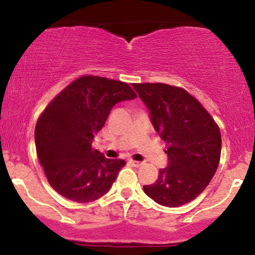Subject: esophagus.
Masks as SVG:
<instances>
[{
  "instance_id": "obj_1",
  "label": "esophagus",
  "mask_w": 255,
  "mask_h": 255,
  "mask_svg": "<svg viewBox=\"0 0 255 255\" xmlns=\"http://www.w3.org/2000/svg\"><path fill=\"white\" fill-rule=\"evenodd\" d=\"M128 163H129L130 165L135 166V168H139V166L142 165L141 162H136V160H129V162H128Z\"/></svg>"
}]
</instances>
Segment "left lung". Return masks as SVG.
Here are the masks:
<instances>
[{"instance_id": "1", "label": "left lung", "mask_w": 255, "mask_h": 255, "mask_svg": "<svg viewBox=\"0 0 255 255\" xmlns=\"http://www.w3.org/2000/svg\"><path fill=\"white\" fill-rule=\"evenodd\" d=\"M150 113L151 122L169 145L168 166L144 192L157 204L178 207L209 186L221 158L217 124L187 91L166 84H133Z\"/></svg>"}]
</instances>
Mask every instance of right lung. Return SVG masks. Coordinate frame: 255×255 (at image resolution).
<instances>
[{"instance_id": "right-lung-1", "label": "right lung", "mask_w": 255, "mask_h": 255, "mask_svg": "<svg viewBox=\"0 0 255 255\" xmlns=\"http://www.w3.org/2000/svg\"><path fill=\"white\" fill-rule=\"evenodd\" d=\"M136 98L129 85L86 75L73 81L38 119L34 140L40 165L52 188L77 203L110 191L124 159H108L92 148L114 105Z\"/></svg>"}]
</instances>
